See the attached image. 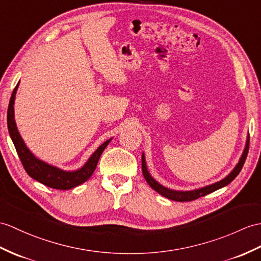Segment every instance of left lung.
I'll return each mask as SVG.
<instances>
[{
  "label": "left lung",
  "instance_id": "obj_1",
  "mask_svg": "<svg viewBox=\"0 0 261 261\" xmlns=\"http://www.w3.org/2000/svg\"><path fill=\"white\" fill-rule=\"evenodd\" d=\"M248 150H249V135H248V137H247L244 152H242L238 163L232 169V171L230 172L227 175V177L223 178L222 180L217 181V182H215L213 185H209V186H205V187H202V188H199V189H195V190L178 191V190L169 189V188H166V187H163L162 185H160L158 181L154 180L152 178V175L149 173L148 168H147V162H145L144 153H142V173H143L144 179L147 180L148 185L151 188H152L154 191L160 193L161 196L166 197V198L170 199V200H173V201H181V202H182V201H191V200H196V199H198L200 197H203L205 195H209V193L214 192V191H216L218 189H220V188L225 187V186H227V185H229L230 182H231V181L239 174L242 167H244V163L246 161L247 154H248Z\"/></svg>",
  "mask_w": 261,
  "mask_h": 261
}]
</instances>
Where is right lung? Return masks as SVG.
I'll return each mask as SVG.
<instances>
[{
	"mask_svg": "<svg viewBox=\"0 0 261 261\" xmlns=\"http://www.w3.org/2000/svg\"><path fill=\"white\" fill-rule=\"evenodd\" d=\"M20 82L16 84L13 92H12L9 109H8V129L10 137L13 141L14 147L16 149V152L19 154V158L22 162V165L25 169V171L30 177L35 179L39 182L43 184L47 187L53 188V189L59 190H69L72 188L80 186L81 184L86 182L87 180L90 179L91 175L94 172L96 165H98L100 156L103 151L107 148L112 139H109L105 143H102L100 147L96 149L92 155L90 156L88 161L84 163V166L80 169L74 171H66L62 170L58 167H54L48 165V163L40 160L39 158L31 152L27 147V144L24 143L23 139L20 135L19 130L15 123L14 119V100L17 88H19Z\"/></svg>",
	"mask_w": 261,
	"mask_h": 261,
	"instance_id": "right-lung-1",
	"label": "right lung"
}]
</instances>
